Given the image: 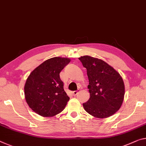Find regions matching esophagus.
<instances>
[{"instance_id": "1", "label": "esophagus", "mask_w": 146, "mask_h": 146, "mask_svg": "<svg viewBox=\"0 0 146 146\" xmlns=\"http://www.w3.org/2000/svg\"><path fill=\"white\" fill-rule=\"evenodd\" d=\"M80 90H76V91H73L72 92V94L73 95V96H76V95H77L78 93H79Z\"/></svg>"}]
</instances>
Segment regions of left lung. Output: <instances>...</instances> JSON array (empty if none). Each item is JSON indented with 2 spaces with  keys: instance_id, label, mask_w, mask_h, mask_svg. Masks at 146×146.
Returning a JSON list of instances; mask_svg holds the SVG:
<instances>
[{
  "instance_id": "obj_1",
  "label": "left lung",
  "mask_w": 146,
  "mask_h": 146,
  "mask_svg": "<svg viewBox=\"0 0 146 146\" xmlns=\"http://www.w3.org/2000/svg\"><path fill=\"white\" fill-rule=\"evenodd\" d=\"M86 69L90 98L83 103L84 110L93 116L106 118L121 107L125 95L123 80L115 69L102 60L84 56L78 58Z\"/></svg>"
}]
</instances>
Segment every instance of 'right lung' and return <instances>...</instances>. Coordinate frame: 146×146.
I'll return each instance as SVG.
<instances>
[{"label":"right lung","mask_w":146,"mask_h":146,"mask_svg":"<svg viewBox=\"0 0 146 146\" xmlns=\"http://www.w3.org/2000/svg\"><path fill=\"white\" fill-rule=\"evenodd\" d=\"M70 62L68 58L54 57L43 62L28 77L25 99L30 108L43 117L61 112L69 100L60 73Z\"/></svg>","instance_id":"add662e5"}]
</instances>
